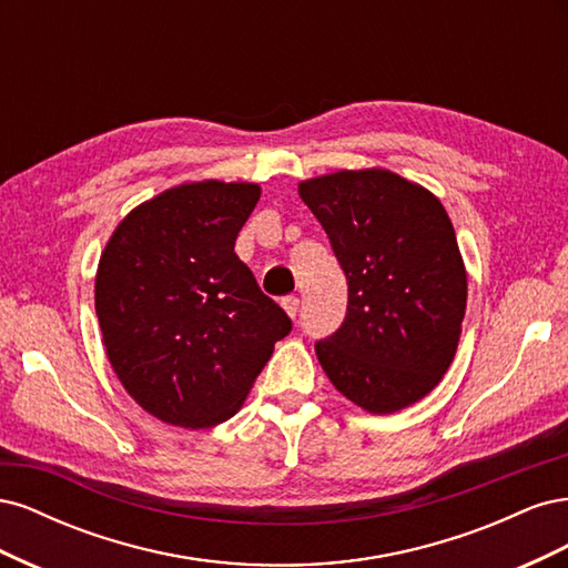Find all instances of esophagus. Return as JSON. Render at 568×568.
Masks as SVG:
<instances>
[{"label": "esophagus", "instance_id": "esophagus-1", "mask_svg": "<svg viewBox=\"0 0 568 568\" xmlns=\"http://www.w3.org/2000/svg\"><path fill=\"white\" fill-rule=\"evenodd\" d=\"M282 305H284V311H286L291 317H296V315H298V307H301V298L294 296V294L284 296V298H282Z\"/></svg>", "mask_w": 568, "mask_h": 568}]
</instances>
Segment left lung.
<instances>
[{"instance_id":"obj_1","label":"left lung","mask_w":568,"mask_h":568,"mask_svg":"<svg viewBox=\"0 0 568 568\" xmlns=\"http://www.w3.org/2000/svg\"><path fill=\"white\" fill-rule=\"evenodd\" d=\"M298 192L348 282L346 317L315 343L320 365L367 412L417 403L448 372L467 307L448 213L390 170H341Z\"/></svg>"}]
</instances>
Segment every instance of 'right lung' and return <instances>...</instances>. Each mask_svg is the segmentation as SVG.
Segmentation results:
<instances>
[{"mask_svg": "<svg viewBox=\"0 0 568 568\" xmlns=\"http://www.w3.org/2000/svg\"><path fill=\"white\" fill-rule=\"evenodd\" d=\"M257 184L194 182L132 211L97 272V317L120 384L182 428L230 419L291 317L234 253Z\"/></svg>", "mask_w": 568, "mask_h": 568, "instance_id": "1", "label": "right lung"}]
</instances>
